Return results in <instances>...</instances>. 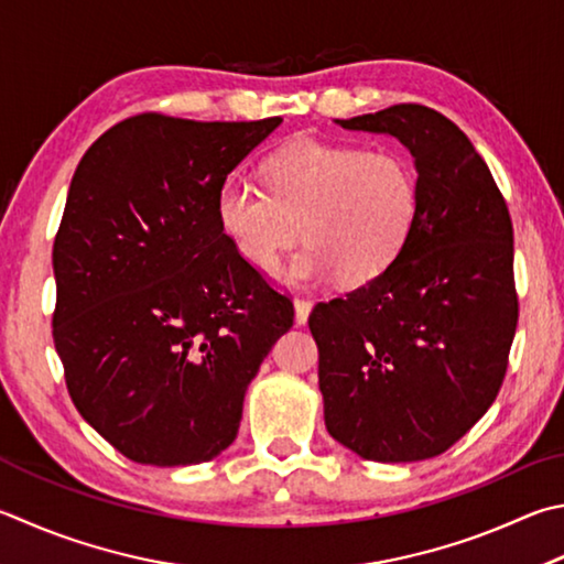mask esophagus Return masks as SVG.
Instances as JSON below:
<instances>
[{"label": "esophagus", "instance_id": "1", "mask_svg": "<svg viewBox=\"0 0 564 564\" xmlns=\"http://www.w3.org/2000/svg\"><path fill=\"white\" fill-rule=\"evenodd\" d=\"M295 323L299 325H305L308 323V315H311V311H313V301H308V299H295Z\"/></svg>", "mask_w": 564, "mask_h": 564}]
</instances>
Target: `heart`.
I'll return each mask as SVG.
<instances>
[{
  "label": "heart",
  "mask_w": 564,
  "mask_h": 564,
  "mask_svg": "<svg viewBox=\"0 0 564 564\" xmlns=\"http://www.w3.org/2000/svg\"><path fill=\"white\" fill-rule=\"evenodd\" d=\"M265 189L229 177L217 192V219L241 261L269 275L295 241L293 283L337 273L347 285L377 279L412 239L419 219V177L397 150L340 142H291L263 162Z\"/></svg>",
  "instance_id": "1"
}]
</instances>
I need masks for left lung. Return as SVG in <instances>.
<instances>
[{
    "label": "left lung",
    "instance_id": "left-lung-1",
    "mask_svg": "<svg viewBox=\"0 0 564 564\" xmlns=\"http://www.w3.org/2000/svg\"><path fill=\"white\" fill-rule=\"evenodd\" d=\"M335 122L402 142L422 204L397 261L308 317L325 426L367 460L434 458L503 384L518 325L513 224L484 158L442 112L402 104Z\"/></svg>",
    "mask_w": 564,
    "mask_h": 564
}]
</instances>
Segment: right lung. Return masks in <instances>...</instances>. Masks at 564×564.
Segmentation results:
<instances>
[{
  "instance_id": "obj_1",
  "label": "right lung",
  "mask_w": 564,
  "mask_h": 564,
  "mask_svg": "<svg viewBox=\"0 0 564 564\" xmlns=\"http://www.w3.org/2000/svg\"><path fill=\"white\" fill-rule=\"evenodd\" d=\"M279 126L142 112L78 162L54 241V345L80 416L130 460L219 456L291 330V299L217 219L221 182Z\"/></svg>"
}]
</instances>
